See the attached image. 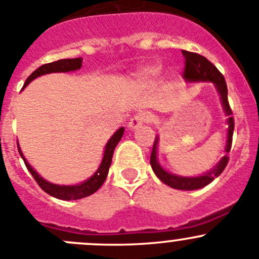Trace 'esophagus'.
Segmentation results:
<instances>
[{
  "instance_id": "34e87169",
  "label": "esophagus",
  "mask_w": 259,
  "mask_h": 259,
  "mask_svg": "<svg viewBox=\"0 0 259 259\" xmlns=\"http://www.w3.org/2000/svg\"><path fill=\"white\" fill-rule=\"evenodd\" d=\"M151 120V115L149 113H139L130 119L129 121V127L130 129H138L139 126H142L144 122H149Z\"/></svg>"
}]
</instances>
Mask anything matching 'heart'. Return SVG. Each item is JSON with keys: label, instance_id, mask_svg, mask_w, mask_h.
<instances>
[{"label": "heart", "instance_id": "heart-1", "mask_svg": "<svg viewBox=\"0 0 259 259\" xmlns=\"http://www.w3.org/2000/svg\"><path fill=\"white\" fill-rule=\"evenodd\" d=\"M149 74H151V71H146V75H149Z\"/></svg>", "mask_w": 259, "mask_h": 259}]
</instances>
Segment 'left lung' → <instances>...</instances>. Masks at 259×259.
Returning <instances> with one entry per match:
<instances>
[{"label": "left lung", "instance_id": "obj_1", "mask_svg": "<svg viewBox=\"0 0 259 259\" xmlns=\"http://www.w3.org/2000/svg\"><path fill=\"white\" fill-rule=\"evenodd\" d=\"M182 54L184 56V70H183V77L188 81H211L215 85L217 90H218L219 95H221L222 104L226 114L228 115V140H227L226 146V155L222 158V160L211 169L210 171L205 173L204 176L195 177V178H184V177L174 176V174L168 173L164 170L160 165H159L158 160H156V149H158V138L155 139L153 145V150H151L150 155V165L153 168L154 173L158 177L164 184L169 185L171 188L180 190H194L199 189V188L205 187L209 183L213 182L217 177L222 174V171L226 169L227 164H228L229 156L228 153L231 151L232 148V140H233V132H234V119L231 116L232 109L229 106L228 101V89H227L226 80L224 76L221 74L218 69L214 66L209 60L205 59L204 56L195 52H189L182 50Z\"/></svg>", "mask_w": 259, "mask_h": 259}]
</instances>
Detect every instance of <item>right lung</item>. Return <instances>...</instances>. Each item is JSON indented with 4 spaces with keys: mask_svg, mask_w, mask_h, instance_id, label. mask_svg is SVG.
<instances>
[{
    "mask_svg": "<svg viewBox=\"0 0 259 259\" xmlns=\"http://www.w3.org/2000/svg\"><path fill=\"white\" fill-rule=\"evenodd\" d=\"M82 60L80 57L77 59H62V60H57V61L50 62V64H45L41 65L38 69H36L30 76L27 77L26 80L25 88L26 85L31 82L33 79H36L37 76H41V75L45 74H50V72H67V71H74V70H79L81 66H82ZM122 134H124V127H120L116 133L110 138V140L108 142L105 148V153H104V158L103 161L100 164V168L98 169L95 174L91 177L90 179H88L86 182L81 183L79 185H71V187H67V185H56L52 184V183L46 182L45 179L41 178L32 168H31L30 164L27 163V160L23 156L22 151H21L20 146L17 144V149L20 155L22 156L23 161H25L26 168L28 169V171L31 173V176L33 177V179L36 180L38 185H40L41 189L44 192H46L48 194L51 195V197L57 198V199H62V200H75V199H81V198H85L91 195L93 193H95L101 185L104 184L105 182L106 177H108L109 173V168H110L111 164V159H113V154L115 150V146L117 145V143L120 142L121 139Z\"/></svg>",
    "mask_w": 259,
    "mask_h": 259,
    "instance_id": "obj_1",
    "label": "right lung"
}]
</instances>
